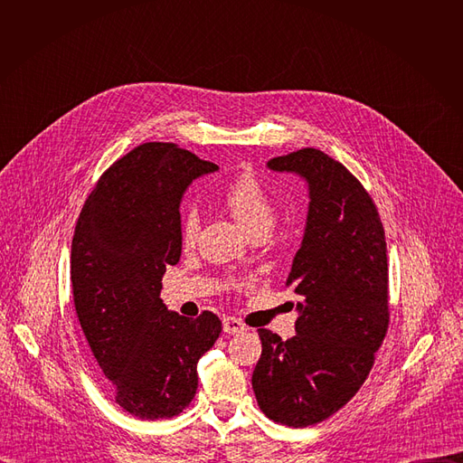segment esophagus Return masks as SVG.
Segmentation results:
<instances>
[{
	"label": "esophagus",
	"instance_id": "34e87169",
	"mask_svg": "<svg viewBox=\"0 0 463 463\" xmlns=\"http://www.w3.org/2000/svg\"><path fill=\"white\" fill-rule=\"evenodd\" d=\"M243 329H245V326L238 318H234V317H225L223 318V332L225 334L234 335V334H241Z\"/></svg>",
	"mask_w": 463,
	"mask_h": 463
}]
</instances>
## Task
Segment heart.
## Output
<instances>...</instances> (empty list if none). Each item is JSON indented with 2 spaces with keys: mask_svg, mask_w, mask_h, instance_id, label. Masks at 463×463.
Instances as JSON below:
<instances>
[{
  "mask_svg": "<svg viewBox=\"0 0 463 463\" xmlns=\"http://www.w3.org/2000/svg\"><path fill=\"white\" fill-rule=\"evenodd\" d=\"M222 202L232 218L250 234L258 229H271L275 222V205L269 192L250 174L236 177L223 192ZM200 232V218L188 211L181 223V243L192 249Z\"/></svg>",
  "mask_w": 463,
  "mask_h": 463,
  "instance_id": "b5f03b06",
  "label": "heart"
}]
</instances>
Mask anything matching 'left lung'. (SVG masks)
Wrapping results in <instances>:
<instances>
[{
    "label": "left lung",
    "instance_id": "1",
    "mask_svg": "<svg viewBox=\"0 0 463 463\" xmlns=\"http://www.w3.org/2000/svg\"><path fill=\"white\" fill-rule=\"evenodd\" d=\"M307 184V218L288 286L298 297L297 335L258 329L252 372L258 407L269 420L302 429L343 409L368 377L388 327L384 229L363 184L315 148L268 161Z\"/></svg>",
    "mask_w": 463,
    "mask_h": 463
}]
</instances>
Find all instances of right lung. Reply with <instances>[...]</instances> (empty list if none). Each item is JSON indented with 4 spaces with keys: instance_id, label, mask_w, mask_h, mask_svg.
Returning a JSON list of instances; mask_svg holds the SVG:
<instances>
[{
    "instance_id": "add662e5",
    "label": "right lung",
    "mask_w": 463,
    "mask_h": 463,
    "mask_svg": "<svg viewBox=\"0 0 463 463\" xmlns=\"http://www.w3.org/2000/svg\"><path fill=\"white\" fill-rule=\"evenodd\" d=\"M216 170L170 143H145L102 174L75 227L71 284L82 332L115 403L141 420L183 412L197 390V361L222 334L213 311L192 320L161 300L166 266L181 256L183 195Z\"/></svg>"
}]
</instances>
